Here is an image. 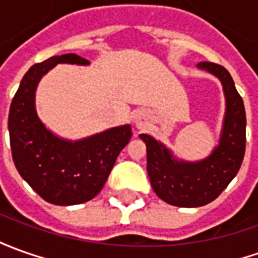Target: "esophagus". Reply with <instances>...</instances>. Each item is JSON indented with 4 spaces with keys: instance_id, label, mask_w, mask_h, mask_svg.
Returning <instances> with one entry per match:
<instances>
[{
    "instance_id": "34e87169",
    "label": "esophagus",
    "mask_w": 258,
    "mask_h": 258,
    "mask_svg": "<svg viewBox=\"0 0 258 258\" xmlns=\"http://www.w3.org/2000/svg\"><path fill=\"white\" fill-rule=\"evenodd\" d=\"M135 122H136V126H138V127H143V126H145V122H143V118H140V116H138V118H136V120H135Z\"/></svg>"
}]
</instances>
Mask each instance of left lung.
<instances>
[{
  "mask_svg": "<svg viewBox=\"0 0 258 258\" xmlns=\"http://www.w3.org/2000/svg\"><path fill=\"white\" fill-rule=\"evenodd\" d=\"M198 67L215 74L223 85L226 115L219 146L208 159L186 163L174 159L152 136L140 135L147 147V173L153 189L174 207H202L216 200L237 174L246 152V111L233 78L216 63L201 61Z\"/></svg>",
  "mask_w": 258,
  "mask_h": 258,
  "instance_id": "obj_1",
  "label": "left lung"
}]
</instances>
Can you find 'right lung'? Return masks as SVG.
<instances>
[{
	"mask_svg": "<svg viewBox=\"0 0 258 258\" xmlns=\"http://www.w3.org/2000/svg\"><path fill=\"white\" fill-rule=\"evenodd\" d=\"M58 63L88 64V60L67 53L32 66L11 102L8 129L12 159L21 177L44 201L67 207L97 197L132 138V129L129 125L112 127L74 143L47 131L37 118L35 91L42 76Z\"/></svg>",
	"mask_w": 258,
	"mask_h": 258,
	"instance_id": "right-lung-1",
	"label": "right lung"
}]
</instances>
